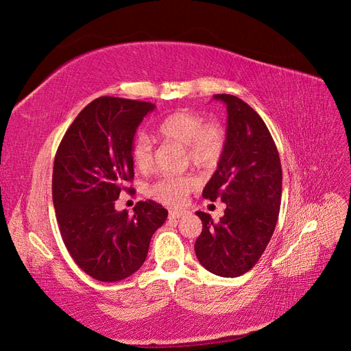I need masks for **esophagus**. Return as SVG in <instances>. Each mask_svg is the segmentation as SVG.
Returning a JSON list of instances; mask_svg holds the SVG:
<instances>
[{
	"label": "esophagus",
	"instance_id": "34e87169",
	"mask_svg": "<svg viewBox=\"0 0 351 351\" xmlns=\"http://www.w3.org/2000/svg\"><path fill=\"white\" fill-rule=\"evenodd\" d=\"M186 215V210H169V218L177 219V218H182Z\"/></svg>",
	"mask_w": 351,
	"mask_h": 351
}]
</instances>
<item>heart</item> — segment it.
Instances as JSON below:
<instances>
[{
    "instance_id": "heart-1",
    "label": "heart",
    "mask_w": 351,
    "mask_h": 351,
    "mask_svg": "<svg viewBox=\"0 0 351 351\" xmlns=\"http://www.w3.org/2000/svg\"><path fill=\"white\" fill-rule=\"evenodd\" d=\"M155 133L162 141L183 145L190 162L200 169L215 168L226 151L227 136L218 123H205L193 111H176L155 125ZM130 156L141 171H151L154 167L152 142L146 134H137L130 145ZM199 182L193 174L162 177L147 189V196L168 206H178L193 192Z\"/></svg>"
}]
</instances>
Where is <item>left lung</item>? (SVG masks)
<instances>
[{"label": "left lung", "mask_w": 351, "mask_h": 351, "mask_svg": "<svg viewBox=\"0 0 351 351\" xmlns=\"http://www.w3.org/2000/svg\"><path fill=\"white\" fill-rule=\"evenodd\" d=\"M214 98L227 105V145L204 197L221 199L218 222L197 210L202 232L195 243L202 267L219 277H240L267 249L280 214L282 171L277 146L267 124L234 95Z\"/></svg>", "instance_id": "8db88e82"}]
</instances>
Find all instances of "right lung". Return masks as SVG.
Masks as SVG:
<instances>
[{
	"label": "right lung",
	"instance_id": "add662e5",
	"mask_svg": "<svg viewBox=\"0 0 351 351\" xmlns=\"http://www.w3.org/2000/svg\"><path fill=\"white\" fill-rule=\"evenodd\" d=\"M151 102L101 97L84 107L58 146L52 202L62 241L92 278L130 277L145 259L154 232L168 210L154 200L137 202L133 215L114 202L134 177L130 145Z\"/></svg>",
	"mask_w": 351,
	"mask_h": 351
}]
</instances>
